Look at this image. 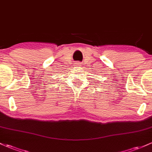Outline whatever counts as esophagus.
I'll use <instances>...</instances> for the list:
<instances>
[{"instance_id":"1","label":"esophagus","mask_w":152,"mask_h":152,"mask_svg":"<svg viewBox=\"0 0 152 152\" xmlns=\"http://www.w3.org/2000/svg\"><path fill=\"white\" fill-rule=\"evenodd\" d=\"M76 64H77V66H80V63H79V62L76 63Z\"/></svg>"}]
</instances>
